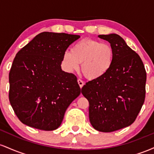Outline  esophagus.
I'll use <instances>...</instances> for the list:
<instances>
[{
  "instance_id": "esophagus-1",
  "label": "esophagus",
  "mask_w": 154,
  "mask_h": 154,
  "mask_svg": "<svg viewBox=\"0 0 154 154\" xmlns=\"http://www.w3.org/2000/svg\"><path fill=\"white\" fill-rule=\"evenodd\" d=\"M77 82H78L79 87H80V88H82L83 87V85H84V82H83L82 79H77Z\"/></svg>"
}]
</instances>
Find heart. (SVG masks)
Instances as JSON below:
<instances>
[{
  "label": "heart",
  "mask_w": 154,
  "mask_h": 154,
  "mask_svg": "<svg viewBox=\"0 0 154 154\" xmlns=\"http://www.w3.org/2000/svg\"><path fill=\"white\" fill-rule=\"evenodd\" d=\"M114 51L110 44L86 38L77 42L71 51H65L63 63L68 71L77 70L81 63V71L88 79L103 77L110 70L114 62Z\"/></svg>",
  "instance_id": "1"
}]
</instances>
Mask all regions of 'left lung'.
Listing matches in <instances>:
<instances>
[{
    "mask_svg": "<svg viewBox=\"0 0 154 154\" xmlns=\"http://www.w3.org/2000/svg\"><path fill=\"white\" fill-rule=\"evenodd\" d=\"M114 51V62L107 74L89 81L82 88L89 102V119L100 132H111L135 122L146 97V72L135 51L116 34L100 35Z\"/></svg>",
    "mask_w": 154,
    "mask_h": 154,
    "instance_id": "1",
    "label": "left lung"
}]
</instances>
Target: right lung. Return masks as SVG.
I'll return each mask as SVG.
<instances>
[{
	"mask_svg": "<svg viewBox=\"0 0 154 154\" xmlns=\"http://www.w3.org/2000/svg\"><path fill=\"white\" fill-rule=\"evenodd\" d=\"M79 35L43 32L16 55L9 72V101L19 119L41 130L57 129L80 94L77 77L61 70L63 55Z\"/></svg>",
	"mask_w": 154,
	"mask_h": 154,
	"instance_id": "right-lung-1",
	"label": "right lung"
}]
</instances>
